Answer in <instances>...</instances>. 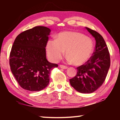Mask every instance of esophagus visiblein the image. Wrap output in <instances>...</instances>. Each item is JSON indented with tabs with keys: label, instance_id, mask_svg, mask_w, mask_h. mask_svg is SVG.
I'll return each instance as SVG.
<instances>
[{
	"label": "esophagus",
	"instance_id": "1",
	"mask_svg": "<svg viewBox=\"0 0 120 120\" xmlns=\"http://www.w3.org/2000/svg\"><path fill=\"white\" fill-rule=\"evenodd\" d=\"M59 67L62 69H67L68 67L66 66H64V65H62V64H60L59 65Z\"/></svg>",
	"mask_w": 120,
	"mask_h": 120
}]
</instances>
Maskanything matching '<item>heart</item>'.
<instances>
[{
    "label": "heart",
    "instance_id": "b5f03b06",
    "mask_svg": "<svg viewBox=\"0 0 120 120\" xmlns=\"http://www.w3.org/2000/svg\"><path fill=\"white\" fill-rule=\"evenodd\" d=\"M94 45L92 39L77 32L66 31L58 34L46 44L48 58L53 62L60 60L66 51L67 59L76 66L86 63L92 56Z\"/></svg>",
    "mask_w": 120,
    "mask_h": 120
}]
</instances>
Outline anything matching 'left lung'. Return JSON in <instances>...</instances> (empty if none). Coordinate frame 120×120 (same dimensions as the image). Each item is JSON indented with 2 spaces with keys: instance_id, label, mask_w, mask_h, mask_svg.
<instances>
[{
  "instance_id": "left-lung-1",
  "label": "left lung",
  "mask_w": 120,
  "mask_h": 120,
  "mask_svg": "<svg viewBox=\"0 0 120 120\" xmlns=\"http://www.w3.org/2000/svg\"><path fill=\"white\" fill-rule=\"evenodd\" d=\"M95 38L93 56L86 64L78 67L76 76L70 79L71 86L81 93H92L101 86L110 67V56L105 40L98 32L85 27Z\"/></svg>"
}]
</instances>
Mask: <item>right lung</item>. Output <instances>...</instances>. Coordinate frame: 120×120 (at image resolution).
<instances>
[{
  "mask_svg": "<svg viewBox=\"0 0 120 120\" xmlns=\"http://www.w3.org/2000/svg\"><path fill=\"white\" fill-rule=\"evenodd\" d=\"M51 30L35 26L20 33L15 38L9 56L12 74L23 89L36 92L45 88L49 76L57 64L46 59L45 47Z\"/></svg>",
  "mask_w": 120,
  "mask_h": 120,
  "instance_id": "obj_1",
  "label": "right lung"
}]
</instances>
